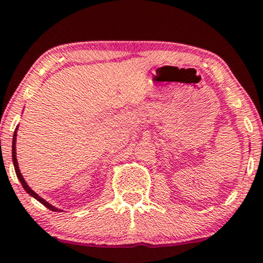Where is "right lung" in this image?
<instances>
[{"mask_svg":"<svg viewBox=\"0 0 263 263\" xmlns=\"http://www.w3.org/2000/svg\"><path fill=\"white\" fill-rule=\"evenodd\" d=\"M15 140H17V129H15L14 131V135H13V142H12V159H13V165H14V170H15V174H17V178L20 179V181H21V183H22V186H23L24 187V190L25 191L28 192V194H29L31 197H34L35 198V200H37L40 202L41 204H44L45 205L46 208H49L50 211H53V212H61V210H59V208H56V207H53V205H51L49 203V202H46L45 200H44V198H41L39 195L37 194H35V192L33 191V190H31L29 186H28V183L25 182V180H24V178H23V175H22L21 174V170H20V166H18V162H17V157H15Z\"/></svg>","mask_w":263,"mask_h":263,"instance_id":"add662e5","label":"right lung"}]
</instances>
